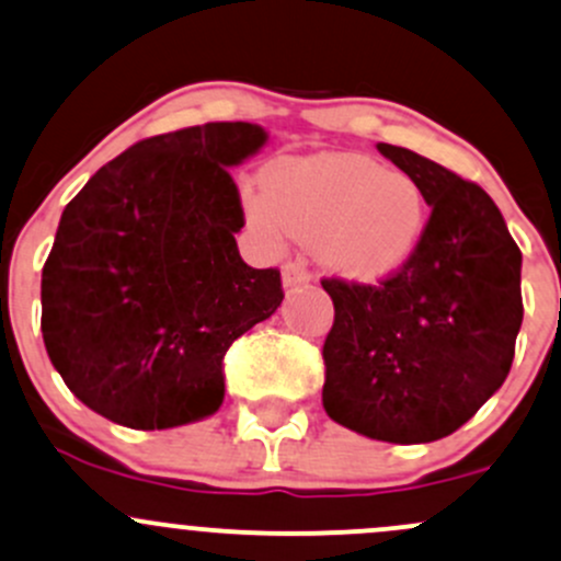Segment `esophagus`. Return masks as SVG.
Segmentation results:
<instances>
[{"instance_id":"1","label":"esophagus","mask_w":561,"mask_h":561,"mask_svg":"<svg viewBox=\"0 0 561 561\" xmlns=\"http://www.w3.org/2000/svg\"><path fill=\"white\" fill-rule=\"evenodd\" d=\"M282 279H285V287H300L311 279V271L306 265L304 257H296V261H287L285 268H282Z\"/></svg>"}]
</instances>
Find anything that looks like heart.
Segmentation results:
<instances>
[{"label": "heart", "instance_id": "heart-1", "mask_svg": "<svg viewBox=\"0 0 561 561\" xmlns=\"http://www.w3.org/2000/svg\"><path fill=\"white\" fill-rule=\"evenodd\" d=\"M244 204L257 231L309 241L330 271L357 282L403 268L430 220L414 176L355 152L276 161L265 172V191H250Z\"/></svg>", "mask_w": 561, "mask_h": 561}]
</instances>
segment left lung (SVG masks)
<instances>
[{"instance_id":"8db88e82","label":"left lung","mask_w":561,"mask_h":561,"mask_svg":"<svg viewBox=\"0 0 561 561\" xmlns=\"http://www.w3.org/2000/svg\"><path fill=\"white\" fill-rule=\"evenodd\" d=\"M381 156L422 185L430 220L416 255L376 285L322 279L333 300L322 405L389 444L462 427L503 387L522 328V250L481 185L405 147Z\"/></svg>"}]
</instances>
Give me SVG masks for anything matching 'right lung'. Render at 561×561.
I'll list each match as a JSON object with an SVG mask.
<instances>
[{
    "label": "right lung",
    "instance_id": "1",
    "mask_svg": "<svg viewBox=\"0 0 561 561\" xmlns=\"http://www.w3.org/2000/svg\"><path fill=\"white\" fill-rule=\"evenodd\" d=\"M252 123L158 134L104 163L67 204L43 268V339L88 409L134 430L215 414L228 346L285 298L279 268L241 261L228 167L261 150Z\"/></svg>",
    "mask_w": 561,
    "mask_h": 561
}]
</instances>
